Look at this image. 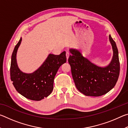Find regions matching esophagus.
<instances>
[{
	"instance_id": "34e87169",
	"label": "esophagus",
	"mask_w": 128,
	"mask_h": 128,
	"mask_svg": "<svg viewBox=\"0 0 128 128\" xmlns=\"http://www.w3.org/2000/svg\"><path fill=\"white\" fill-rule=\"evenodd\" d=\"M69 55H70V52H69V51H66V59H67V60L68 59V58H69Z\"/></svg>"
}]
</instances>
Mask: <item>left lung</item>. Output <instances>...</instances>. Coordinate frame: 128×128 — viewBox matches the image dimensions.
Masks as SVG:
<instances>
[{
    "label": "left lung",
    "mask_w": 128,
    "mask_h": 128,
    "mask_svg": "<svg viewBox=\"0 0 128 128\" xmlns=\"http://www.w3.org/2000/svg\"><path fill=\"white\" fill-rule=\"evenodd\" d=\"M113 56L106 66H99L84 57L77 49L70 48L72 55L68 62L75 85L86 96H99L109 92L115 86L120 73L118 52L116 43L109 35Z\"/></svg>",
    "instance_id": "1"
}]
</instances>
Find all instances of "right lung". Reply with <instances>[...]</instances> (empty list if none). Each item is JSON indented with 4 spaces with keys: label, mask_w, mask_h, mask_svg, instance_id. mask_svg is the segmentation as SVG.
<instances>
[{
    "label": "right lung",
    "mask_w": 128,
    "mask_h": 128,
    "mask_svg": "<svg viewBox=\"0 0 128 128\" xmlns=\"http://www.w3.org/2000/svg\"><path fill=\"white\" fill-rule=\"evenodd\" d=\"M21 37L14 47L11 57L10 79L17 92L25 98L33 100H40L51 94L54 81L60 66L66 62V51L59 55L50 54L38 69L32 73H26L19 69L16 55L21 43Z\"/></svg>",
    "instance_id": "obj_1"
}]
</instances>
